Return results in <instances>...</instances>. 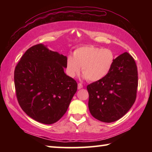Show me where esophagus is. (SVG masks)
Masks as SVG:
<instances>
[{
	"label": "esophagus",
	"instance_id": "obj_1",
	"mask_svg": "<svg viewBox=\"0 0 152 152\" xmlns=\"http://www.w3.org/2000/svg\"><path fill=\"white\" fill-rule=\"evenodd\" d=\"M83 88V85L81 83H78V89H81Z\"/></svg>",
	"mask_w": 152,
	"mask_h": 152
}]
</instances>
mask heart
I'll return each instance as SVG.
<instances>
[{
    "mask_svg": "<svg viewBox=\"0 0 152 152\" xmlns=\"http://www.w3.org/2000/svg\"><path fill=\"white\" fill-rule=\"evenodd\" d=\"M115 61V53L108 48L86 45L77 48L73 57L68 56L66 59V73L74 78L80 72L83 77L89 81L96 82L103 79L111 70Z\"/></svg>",
    "mask_w": 152,
    "mask_h": 152,
    "instance_id": "1",
    "label": "heart"
}]
</instances>
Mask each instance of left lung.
Here are the masks:
<instances>
[{
    "label": "left lung",
    "mask_w": 152,
    "mask_h": 152,
    "mask_svg": "<svg viewBox=\"0 0 152 152\" xmlns=\"http://www.w3.org/2000/svg\"><path fill=\"white\" fill-rule=\"evenodd\" d=\"M137 86L135 61L129 53H123L115 59L107 76L87 86L90 113L102 122L119 120L134 104Z\"/></svg>",
    "instance_id": "left-lung-1"
}]
</instances>
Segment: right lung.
Instances as JSON below:
<instances>
[{
	"label": "right lung",
	"instance_id": "obj_1",
	"mask_svg": "<svg viewBox=\"0 0 152 152\" xmlns=\"http://www.w3.org/2000/svg\"><path fill=\"white\" fill-rule=\"evenodd\" d=\"M66 59L39 43L28 49L15 67L18 102L36 121L47 125L57 122L76 92V81L64 73Z\"/></svg>",
	"mask_w": 152,
	"mask_h": 152
}]
</instances>
